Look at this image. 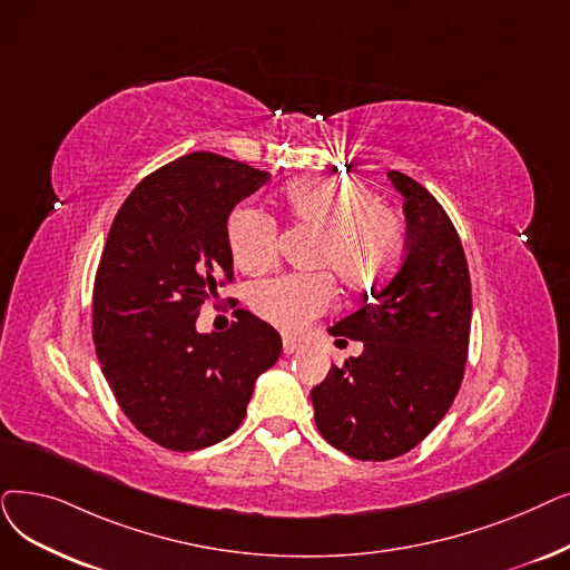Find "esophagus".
Instances as JSON below:
<instances>
[{
    "label": "esophagus",
    "instance_id": "34e87169",
    "mask_svg": "<svg viewBox=\"0 0 570 570\" xmlns=\"http://www.w3.org/2000/svg\"><path fill=\"white\" fill-rule=\"evenodd\" d=\"M298 350H303V344L293 337H284V354H295Z\"/></svg>",
    "mask_w": 570,
    "mask_h": 570
}]
</instances>
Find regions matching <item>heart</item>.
Masks as SVG:
<instances>
[{
    "label": "heart",
    "instance_id": "1",
    "mask_svg": "<svg viewBox=\"0 0 570 570\" xmlns=\"http://www.w3.org/2000/svg\"><path fill=\"white\" fill-rule=\"evenodd\" d=\"M282 207L314 233V265H326L352 291L382 284L401 265L407 230L401 214L377 203L365 184L346 177H307L284 188ZM228 246L242 272H263L277 256V220L256 207L228 216ZM249 303L267 324L286 333L305 331L335 303L328 272H288L252 286Z\"/></svg>",
    "mask_w": 570,
    "mask_h": 570
}]
</instances>
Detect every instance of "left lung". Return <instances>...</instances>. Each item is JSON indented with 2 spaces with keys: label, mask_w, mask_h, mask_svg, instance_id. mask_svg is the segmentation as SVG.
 <instances>
[{
  "label": "left lung",
  "mask_w": 570,
  "mask_h": 570,
  "mask_svg": "<svg viewBox=\"0 0 570 570\" xmlns=\"http://www.w3.org/2000/svg\"><path fill=\"white\" fill-rule=\"evenodd\" d=\"M403 263L370 301L328 328L363 342L312 389L314 422L333 448L361 461H389L416 448L452 407L468 358L470 272L459 233L435 197L403 171ZM340 342V340H337Z\"/></svg>",
  "instance_id": "obj_1"
}]
</instances>
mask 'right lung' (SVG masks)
<instances>
[{"instance_id":"1","label":"right lung","mask_w":570,"mask_h":570,"mask_svg":"<svg viewBox=\"0 0 570 570\" xmlns=\"http://www.w3.org/2000/svg\"><path fill=\"white\" fill-rule=\"evenodd\" d=\"M267 171L197 151L148 175L118 209L92 291V340L120 410L171 452L226 440L282 337L237 309L224 333L195 321L233 282L228 216Z\"/></svg>"}]
</instances>
